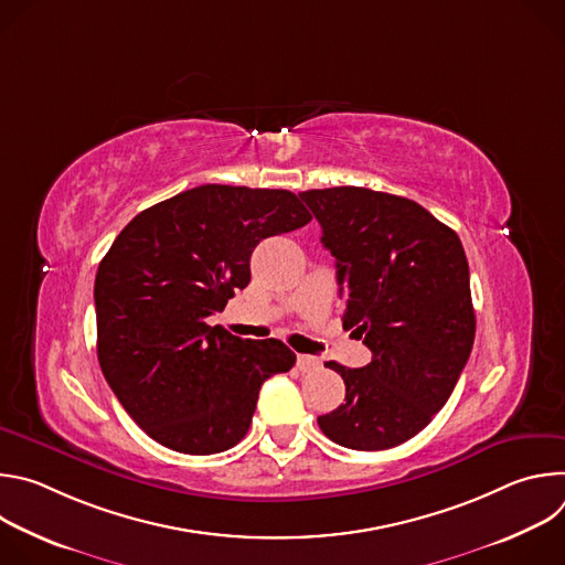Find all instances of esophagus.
<instances>
[{
  "label": "esophagus",
  "instance_id": "obj_1",
  "mask_svg": "<svg viewBox=\"0 0 565 565\" xmlns=\"http://www.w3.org/2000/svg\"><path fill=\"white\" fill-rule=\"evenodd\" d=\"M319 366V360L312 355H297V369L299 371H315Z\"/></svg>",
  "mask_w": 565,
  "mask_h": 565
}]
</instances>
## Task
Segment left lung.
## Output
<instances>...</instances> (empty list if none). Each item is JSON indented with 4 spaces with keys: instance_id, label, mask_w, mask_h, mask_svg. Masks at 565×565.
Returning a JSON list of instances; mask_svg holds the SVG:
<instances>
[{
    "instance_id": "8db88e82",
    "label": "left lung",
    "mask_w": 565,
    "mask_h": 565,
    "mask_svg": "<svg viewBox=\"0 0 565 565\" xmlns=\"http://www.w3.org/2000/svg\"><path fill=\"white\" fill-rule=\"evenodd\" d=\"M299 196L335 257L344 329L373 353L362 369L327 364L342 375L347 397L317 425L358 451L402 445L445 407L473 347L460 238L405 196L353 185Z\"/></svg>"
}]
</instances>
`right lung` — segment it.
I'll use <instances>...</instances> for the list:
<instances>
[{"mask_svg":"<svg viewBox=\"0 0 565 565\" xmlns=\"http://www.w3.org/2000/svg\"><path fill=\"white\" fill-rule=\"evenodd\" d=\"M312 216L288 190L201 185L136 214L96 275L98 362L149 438L207 456L246 436L262 384L295 353L279 340H241L205 319L250 284L266 236Z\"/></svg>","mask_w":565,"mask_h":565,"instance_id":"1","label":"right lung"}]
</instances>
